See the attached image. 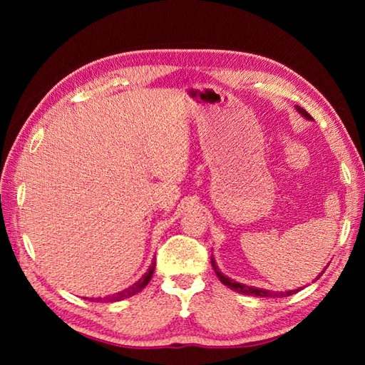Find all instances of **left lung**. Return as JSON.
<instances>
[{
	"mask_svg": "<svg viewBox=\"0 0 365 365\" xmlns=\"http://www.w3.org/2000/svg\"><path fill=\"white\" fill-rule=\"evenodd\" d=\"M297 110H298V113H301L302 115H304L306 119H309L311 120L312 118H311V114H309L306 110H302V108H299V106H297ZM212 265H213V269H215V273H216V276L220 277V281L224 284V285H227L229 289H232V290H235V292H238V293H243V294H254V297H273V298H282V297H290V294H293V293H297V292H299L301 289H297V290H290V292H269V290H263V289H255V287H247V285H245V284H240V282H235V281H232L230 277H227V276H224L221 271H220V268H218V265H216L215 263V259L212 257ZM324 273V271H322V274ZM320 274V276H322ZM319 276V277H320ZM317 277V279H319Z\"/></svg>",
	"mask_w": 365,
	"mask_h": 365,
	"instance_id": "obj_1",
	"label": "left lung"
}]
</instances>
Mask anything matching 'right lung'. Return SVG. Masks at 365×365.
<instances>
[{"mask_svg": "<svg viewBox=\"0 0 365 365\" xmlns=\"http://www.w3.org/2000/svg\"><path fill=\"white\" fill-rule=\"evenodd\" d=\"M155 271V262H152L150 268L147 269V273L139 279V281H136L133 285L128 287V289L122 290V292H118V293H113V294H108V297H103V298H91V301H97V302H115V301H122L125 298H130L133 297V294H136L138 292H141L144 287L149 284V281L152 279V274ZM88 299V298H86Z\"/></svg>", "mask_w": 365, "mask_h": 365, "instance_id": "add662e5", "label": "right lung"}]
</instances>
